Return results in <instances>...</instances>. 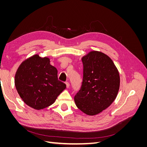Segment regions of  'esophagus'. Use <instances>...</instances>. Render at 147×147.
Masks as SVG:
<instances>
[{
	"mask_svg": "<svg viewBox=\"0 0 147 147\" xmlns=\"http://www.w3.org/2000/svg\"><path fill=\"white\" fill-rule=\"evenodd\" d=\"M65 84H66V88H69V86H70L69 83L68 82H65Z\"/></svg>",
	"mask_w": 147,
	"mask_h": 147,
	"instance_id": "esophagus-1",
	"label": "esophagus"
}]
</instances>
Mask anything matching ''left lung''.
I'll list each match as a JSON object with an SVG mask.
<instances>
[{
  "label": "left lung",
  "instance_id": "obj_1",
  "mask_svg": "<svg viewBox=\"0 0 147 147\" xmlns=\"http://www.w3.org/2000/svg\"><path fill=\"white\" fill-rule=\"evenodd\" d=\"M83 81L74 97L77 107L95 115L114 101L119 88V75L113 62L104 53L91 51L82 58Z\"/></svg>",
  "mask_w": 147,
  "mask_h": 147
}]
</instances>
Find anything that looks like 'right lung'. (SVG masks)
Segmentation results:
<instances>
[{"instance_id": "obj_1", "label": "right lung", "mask_w": 147, "mask_h": 147, "mask_svg": "<svg viewBox=\"0 0 147 147\" xmlns=\"http://www.w3.org/2000/svg\"><path fill=\"white\" fill-rule=\"evenodd\" d=\"M15 84L21 98L28 105L40 110L54 103L65 84L57 78V70L47 57L34 55L22 63Z\"/></svg>"}]
</instances>
